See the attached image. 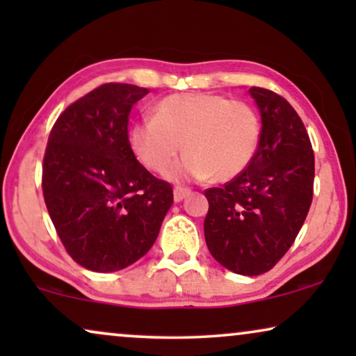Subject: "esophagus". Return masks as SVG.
Returning a JSON list of instances; mask_svg holds the SVG:
<instances>
[{
	"mask_svg": "<svg viewBox=\"0 0 356 356\" xmlns=\"http://www.w3.org/2000/svg\"><path fill=\"white\" fill-rule=\"evenodd\" d=\"M189 194H191V189L188 188H181V186H177L173 189V199L175 202H181L183 199H186Z\"/></svg>",
	"mask_w": 356,
	"mask_h": 356,
	"instance_id": "esophagus-1",
	"label": "esophagus"
}]
</instances>
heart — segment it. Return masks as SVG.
I'll use <instances>...</instances> for the list:
<instances>
[{
  "instance_id": "obj_1",
  "label": "heart",
  "mask_w": 356,
  "mask_h": 356,
  "mask_svg": "<svg viewBox=\"0 0 356 356\" xmlns=\"http://www.w3.org/2000/svg\"><path fill=\"white\" fill-rule=\"evenodd\" d=\"M261 121L246 102L213 94H173L128 129L131 149L150 172L163 173L177 155H184L170 170V178L230 181L254 159Z\"/></svg>"
}]
</instances>
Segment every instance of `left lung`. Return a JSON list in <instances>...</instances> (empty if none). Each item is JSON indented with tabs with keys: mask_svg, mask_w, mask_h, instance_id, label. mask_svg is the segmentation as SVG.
Returning a JSON list of instances; mask_svg holds the SVG:
<instances>
[{
	"mask_svg": "<svg viewBox=\"0 0 356 356\" xmlns=\"http://www.w3.org/2000/svg\"><path fill=\"white\" fill-rule=\"evenodd\" d=\"M261 138L245 172L204 191V236L213 259L240 275L270 270L293 245L313 201L314 152L303 121L275 92L251 87Z\"/></svg>",
	"mask_w": 356,
	"mask_h": 356,
	"instance_id": "1",
	"label": "left lung"
}]
</instances>
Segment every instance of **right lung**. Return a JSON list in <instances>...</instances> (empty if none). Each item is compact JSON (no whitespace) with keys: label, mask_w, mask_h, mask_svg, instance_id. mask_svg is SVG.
Instances as JSON below:
<instances>
[{"label":"right lung","mask_w":356,"mask_h":356,"mask_svg":"<svg viewBox=\"0 0 356 356\" xmlns=\"http://www.w3.org/2000/svg\"><path fill=\"white\" fill-rule=\"evenodd\" d=\"M149 89L110 82L58 116L43 157L42 189L58 236L77 264L115 272L157 240L173 204L170 183L138 162L129 111Z\"/></svg>","instance_id":"obj_1"}]
</instances>
